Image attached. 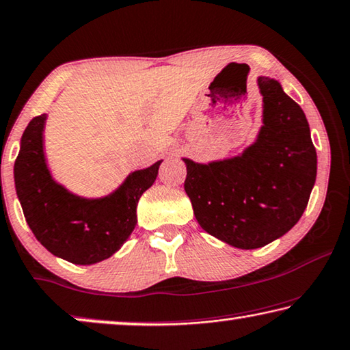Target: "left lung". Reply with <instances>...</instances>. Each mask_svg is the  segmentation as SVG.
<instances>
[{
    "instance_id": "8db88e82",
    "label": "left lung",
    "mask_w": 350,
    "mask_h": 350,
    "mask_svg": "<svg viewBox=\"0 0 350 350\" xmlns=\"http://www.w3.org/2000/svg\"><path fill=\"white\" fill-rule=\"evenodd\" d=\"M262 128L234 158L186 164L185 191L202 229L227 245L256 250L297 224L316 183L317 154L300 105L270 77L257 79Z\"/></svg>"
}]
</instances>
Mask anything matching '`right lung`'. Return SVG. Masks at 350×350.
<instances>
[{
    "label": "right lung",
    "mask_w": 350,
    "mask_h": 350,
    "mask_svg": "<svg viewBox=\"0 0 350 350\" xmlns=\"http://www.w3.org/2000/svg\"><path fill=\"white\" fill-rule=\"evenodd\" d=\"M47 115L29 121L14 164L15 191L34 237L53 256L75 265L109 259L123 246L137 224L142 194L158 176V161L129 174L118 189L99 199L69 192L52 178L44 154Z\"/></svg>",
    "instance_id": "1"
}]
</instances>
